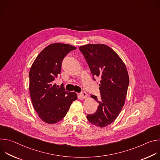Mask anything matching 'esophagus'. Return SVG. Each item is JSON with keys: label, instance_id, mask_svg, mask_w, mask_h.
Returning <instances> with one entry per match:
<instances>
[{"label": "esophagus", "instance_id": "esophagus-1", "mask_svg": "<svg viewBox=\"0 0 160 160\" xmlns=\"http://www.w3.org/2000/svg\"><path fill=\"white\" fill-rule=\"evenodd\" d=\"M79 95L81 97V98H82V99H85V98H86L87 97V94L86 92H82L80 93Z\"/></svg>", "mask_w": 160, "mask_h": 160}]
</instances>
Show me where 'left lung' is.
I'll return each mask as SVG.
<instances>
[{
  "mask_svg": "<svg viewBox=\"0 0 160 160\" xmlns=\"http://www.w3.org/2000/svg\"><path fill=\"white\" fill-rule=\"evenodd\" d=\"M94 77L101 78V98L92 95L98 103L97 111L87 115L94 125L104 127L115 120L122 111L129 85L126 66L119 56L104 44H87L79 48Z\"/></svg>",
  "mask_w": 160,
  "mask_h": 160,
  "instance_id": "1",
  "label": "left lung"
}]
</instances>
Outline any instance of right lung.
<instances>
[{"mask_svg": "<svg viewBox=\"0 0 160 160\" xmlns=\"http://www.w3.org/2000/svg\"><path fill=\"white\" fill-rule=\"evenodd\" d=\"M77 48L69 44L52 43L43 49L32 65L29 73L30 94L35 110L45 123H56L66 115L73 101L77 99L75 92L58 88L54 83L61 73L64 57Z\"/></svg>", "mask_w": 160, "mask_h": 160, "instance_id": "1", "label": "right lung"}]
</instances>
